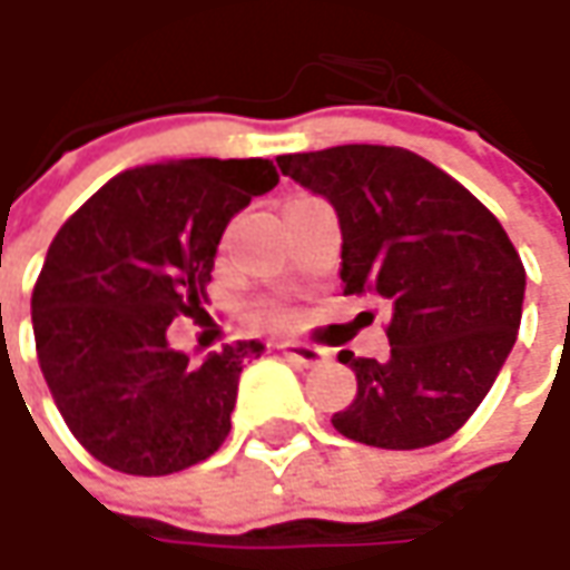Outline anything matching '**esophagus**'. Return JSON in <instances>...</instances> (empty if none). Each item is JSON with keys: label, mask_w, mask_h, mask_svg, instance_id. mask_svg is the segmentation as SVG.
<instances>
[{"label": "esophagus", "mask_w": 570, "mask_h": 570, "mask_svg": "<svg viewBox=\"0 0 570 570\" xmlns=\"http://www.w3.org/2000/svg\"><path fill=\"white\" fill-rule=\"evenodd\" d=\"M278 352L288 358V362L301 364V367H314V364H323L330 358V352L326 348H320V345H307V342H282L278 345Z\"/></svg>", "instance_id": "esophagus-1"}]
</instances>
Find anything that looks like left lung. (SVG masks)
<instances>
[{"instance_id": "obj_1", "label": "left lung", "mask_w": 570, "mask_h": 570, "mask_svg": "<svg viewBox=\"0 0 570 570\" xmlns=\"http://www.w3.org/2000/svg\"><path fill=\"white\" fill-rule=\"evenodd\" d=\"M336 208L345 295L390 304V358L340 362L358 393L333 425L348 441L415 450L448 441L492 390L520 330L527 273L501 222L470 189L393 145L275 158Z\"/></svg>"}]
</instances>
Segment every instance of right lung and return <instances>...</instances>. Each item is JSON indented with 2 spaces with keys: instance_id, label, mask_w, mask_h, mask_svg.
Segmentation results:
<instances>
[{
  "instance_id": "right-lung-1",
  "label": "right lung",
  "mask_w": 570,
  "mask_h": 570,
  "mask_svg": "<svg viewBox=\"0 0 570 570\" xmlns=\"http://www.w3.org/2000/svg\"><path fill=\"white\" fill-rule=\"evenodd\" d=\"M275 184L266 158L145 165L107 180L53 237L31 297L37 362L104 466L170 475L225 444L240 371L263 342L193 362L167 345V326L208 301L228 222Z\"/></svg>"
}]
</instances>
